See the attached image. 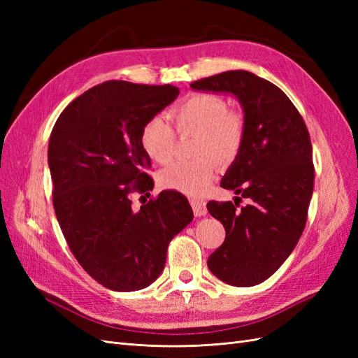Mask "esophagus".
Here are the masks:
<instances>
[{
	"label": "esophagus",
	"mask_w": 358,
	"mask_h": 358,
	"mask_svg": "<svg viewBox=\"0 0 358 358\" xmlns=\"http://www.w3.org/2000/svg\"><path fill=\"white\" fill-rule=\"evenodd\" d=\"M191 206H192L194 215H196L197 218H200V216H204L206 213H208V208H206V203L204 201L191 200Z\"/></svg>",
	"instance_id": "34e87169"
}]
</instances>
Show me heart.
Returning a JSON list of instances; mask_svg holds the SVG:
<instances>
[{
	"instance_id": "obj_1",
	"label": "heart",
	"mask_w": 358,
	"mask_h": 358,
	"mask_svg": "<svg viewBox=\"0 0 358 358\" xmlns=\"http://www.w3.org/2000/svg\"><path fill=\"white\" fill-rule=\"evenodd\" d=\"M180 136H196L189 161H178L161 170L158 180L166 189L179 191L191 197H200L210 188L216 161L230 164L239 154L245 136L243 117L229 110V104L220 95L194 94L171 109ZM140 143L146 155L159 164H166L175 155L176 134L161 116L150 117L140 133Z\"/></svg>"
}]
</instances>
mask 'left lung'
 I'll list each match as a JSON object with an SVG mask.
<instances>
[{"mask_svg":"<svg viewBox=\"0 0 358 358\" xmlns=\"http://www.w3.org/2000/svg\"><path fill=\"white\" fill-rule=\"evenodd\" d=\"M196 91L233 94L243 109L245 136L239 154L221 180L248 200L209 201L222 222L225 241L208 266L222 282L252 287L272 276L305 230L313 191L309 131L301 115L276 85L245 70L191 83Z\"/></svg>","mask_w":358,"mask_h":358,"instance_id":"8db88e82","label":"left lung"}]
</instances>
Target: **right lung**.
<instances>
[{"label": "right lung", "mask_w": 358, "mask_h": 358, "mask_svg": "<svg viewBox=\"0 0 358 358\" xmlns=\"http://www.w3.org/2000/svg\"><path fill=\"white\" fill-rule=\"evenodd\" d=\"M178 95L173 85L104 82L73 100L50 133L48 162L62 234L86 273L109 289L152 284L170 241L194 218L176 191H161L137 210L129 199L154 188L142 128Z\"/></svg>", "instance_id": "obj_1"}]
</instances>
